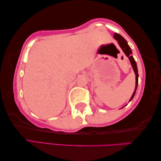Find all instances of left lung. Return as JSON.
Returning a JSON list of instances; mask_svg holds the SVG:
<instances>
[{
	"mask_svg": "<svg viewBox=\"0 0 161 161\" xmlns=\"http://www.w3.org/2000/svg\"><path fill=\"white\" fill-rule=\"evenodd\" d=\"M114 38L118 41V44H119V46L121 48V49L123 50V51L124 52V53L126 55V56H127L129 58V60L130 61L131 65H132L133 70H134V72H135V74H136V88H135V91H134L132 96H131V98L130 99V101H132V99L133 98L134 96H135L137 87H138V68H137V64H136V60H134L133 57L132 56V54H133L132 50H131V48H130V46H128L127 41L125 40V38H123V37L121 36L120 34H118L116 33H114Z\"/></svg>",
	"mask_w": 161,
	"mask_h": 161,
	"instance_id": "1",
	"label": "left lung"
}]
</instances>
